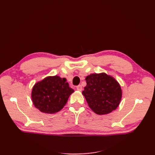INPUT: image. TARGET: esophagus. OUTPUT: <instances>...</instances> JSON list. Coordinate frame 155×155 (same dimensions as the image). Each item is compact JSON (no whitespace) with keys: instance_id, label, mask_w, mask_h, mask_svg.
Listing matches in <instances>:
<instances>
[{"instance_id":"esophagus-1","label":"esophagus","mask_w":155,"mask_h":155,"mask_svg":"<svg viewBox=\"0 0 155 155\" xmlns=\"http://www.w3.org/2000/svg\"><path fill=\"white\" fill-rule=\"evenodd\" d=\"M77 90H78V91H82V86L80 85L77 86Z\"/></svg>"}]
</instances>
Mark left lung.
<instances>
[{
    "label": "left lung",
    "mask_w": 155,
    "mask_h": 155,
    "mask_svg": "<svg viewBox=\"0 0 155 155\" xmlns=\"http://www.w3.org/2000/svg\"><path fill=\"white\" fill-rule=\"evenodd\" d=\"M87 85L82 94L91 110L99 115L115 110L122 97L120 83L105 72L91 74L85 78Z\"/></svg>",
    "instance_id": "left-lung-1"
}]
</instances>
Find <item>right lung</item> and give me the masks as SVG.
Segmentation results:
<instances>
[{
	"label": "right lung",
	"instance_id": "obj_1",
	"mask_svg": "<svg viewBox=\"0 0 155 155\" xmlns=\"http://www.w3.org/2000/svg\"><path fill=\"white\" fill-rule=\"evenodd\" d=\"M74 92L64 78L57 75L47 76L35 83L31 90V101L41 112L54 114L63 109Z\"/></svg>",
	"mask_w": 155,
	"mask_h": 155
}]
</instances>
